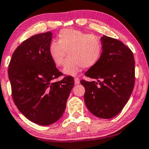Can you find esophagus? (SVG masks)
<instances>
[{"instance_id": "esophagus-1", "label": "esophagus", "mask_w": 149, "mask_h": 149, "mask_svg": "<svg viewBox=\"0 0 149 149\" xmlns=\"http://www.w3.org/2000/svg\"><path fill=\"white\" fill-rule=\"evenodd\" d=\"M74 83L76 84H79L80 82V80H79V78L77 77H75L74 78Z\"/></svg>"}]
</instances>
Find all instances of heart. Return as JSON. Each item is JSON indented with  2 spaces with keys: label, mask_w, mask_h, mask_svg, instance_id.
Wrapping results in <instances>:
<instances>
[{
  "label": "heart",
  "mask_w": 149,
  "mask_h": 149,
  "mask_svg": "<svg viewBox=\"0 0 149 149\" xmlns=\"http://www.w3.org/2000/svg\"><path fill=\"white\" fill-rule=\"evenodd\" d=\"M58 41L49 44L48 53L55 65L61 67L68 54L63 72L67 74H75L81 68L94 67L101 59L103 43L98 36L88 34L77 29H62Z\"/></svg>",
  "instance_id": "1"
}]
</instances>
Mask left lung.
I'll return each mask as SVG.
<instances>
[{"mask_svg": "<svg viewBox=\"0 0 149 149\" xmlns=\"http://www.w3.org/2000/svg\"><path fill=\"white\" fill-rule=\"evenodd\" d=\"M99 62L85 75L97 81L81 80L88 110L95 116L110 119L123 109L132 93L135 81L133 53L123 42L103 36Z\"/></svg>", "mask_w": 149, "mask_h": 149, "instance_id": "1", "label": "left lung"}]
</instances>
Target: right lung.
<instances>
[{
  "label": "right lung",
  "mask_w": 149,
  "mask_h": 149,
  "mask_svg": "<svg viewBox=\"0 0 149 149\" xmlns=\"http://www.w3.org/2000/svg\"><path fill=\"white\" fill-rule=\"evenodd\" d=\"M52 33L31 36L16 48L8 66L12 96L18 110L30 121L39 125L53 124L61 118L74 78L63 75L48 53Z\"/></svg>",
  "instance_id": "obj_1"
}]
</instances>
